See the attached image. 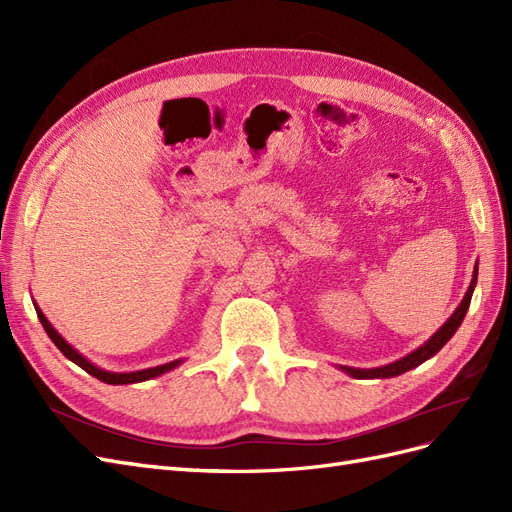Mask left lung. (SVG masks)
<instances>
[{
	"mask_svg": "<svg viewBox=\"0 0 512 512\" xmlns=\"http://www.w3.org/2000/svg\"><path fill=\"white\" fill-rule=\"evenodd\" d=\"M476 277H478V267H474V277H472L470 288H468V292H466V297H463L461 305L455 309V314L442 324L440 331H438L436 335L429 337L427 344H423L421 348L414 350L412 354L404 356V359L395 361V363H391V365L376 367V369H352V367H342V369L346 371V374H350V376H354V378H391V376L404 374V371H408V369H412V367H416V365H421L423 361H427L429 356L436 354V352L448 342V339H451V337L455 335V331L459 329V324L463 322V318H466V312H468L470 301H472V292H474V286H476Z\"/></svg>",
	"mask_w": 512,
	"mask_h": 512,
	"instance_id": "8db88e82",
	"label": "left lung"
}]
</instances>
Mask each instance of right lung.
Masks as SVG:
<instances>
[{
  "mask_svg": "<svg viewBox=\"0 0 512 512\" xmlns=\"http://www.w3.org/2000/svg\"><path fill=\"white\" fill-rule=\"evenodd\" d=\"M36 314L42 322V327L46 331V335H49L53 339V344L61 350V354L66 356V359H70L72 363H76L79 367H83L87 374H91L94 378L106 382V384H132V382H143V380H149V378H156L160 374H164V371H170L173 367L179 365V361H173V363H166V365H160V367H151V369H143V371H132V374H113V371H104L100 367H96L94 363H89L85 356H81L79 352H76L64 337H61L53 327L51 322L46 320V316L40 312V307L36 305Z\"/></svg>",
  "mask_w": 512,
  "mask_h": 512,
  "instance_id": "add662e5",
  "label": "right lung"
}]
</instances>
